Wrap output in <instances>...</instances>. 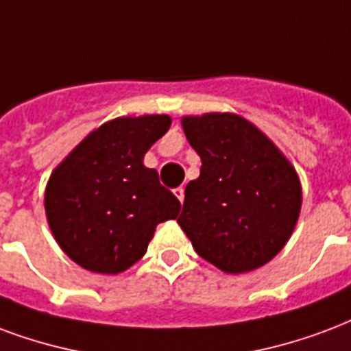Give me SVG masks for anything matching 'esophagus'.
I'll return each mask as SVG.
<instances>
[{
  "label": "esophagus",
  "instance_id": "34e87169",
  "mask_svg": "<svg viewBox=\"0 0 351 351\" xmlns=\"http://www.w3.org/2000/svg\"><path fill=\"white\" fill-rule=\"evenodd\" d=\"M175 195H176V199H178V201L184 202V188H182V186L175 189Z\"/></svg>",
  "mask_w": 351,
  "mask_h": 351
}]
</instances>
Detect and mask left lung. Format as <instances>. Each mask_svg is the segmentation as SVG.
I'll list each match as a JSON object with an SVG mask.
<instances>
[{"label": "left lung", "mask_w": 351, "mask_h": 351, "mask_svg": "<svg viewBox=\"0 0 351 351\" xmlns=\"http://www.w3.org/2000/svg\"><path fill=\"white\" fill-rule=\"evenodd\" d=\"M201 156V175L186 186L182 227L197 253L225 274L268 264L292 236L301 182L264 132L236 113L182 117Z\"/></svg>", "instance_id": "8db88e82"}]
</instances>
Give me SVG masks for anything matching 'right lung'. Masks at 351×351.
<instances>
[{
    "label": "right lung",
    "mask_w": 351,
    "mask_h": 351,
    "mask_svg": "<svg viewBox=\"0 0 351 351\" xmlns=\"http://www.w3.org/2000/svg\"><path fill=\"white\" fill-rule=\"evenodd\" d=\"M169 115L117 117L93 130L51 171L44 210L59 247L95 274L117 275L147 253L156 227L180 202L143 158Z\"/></svg>",
    "instance_id": "right-lung-1"
}]
</instances>
